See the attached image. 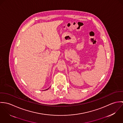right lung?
<instances>
[{"label": "right lung", "mask_w": 123, "mask_h": 123, "mask_svg": "<svg viewBox=\"0 0 123 123\" xmlns=\"http://www.w3.org/2000/svg\"><path fill=\"white\" fill-rule=\"evenodd\" d=\"M47 89H48H48H47Z\"/></svg>", "instance_id": "add662e5"}]
</instances>
